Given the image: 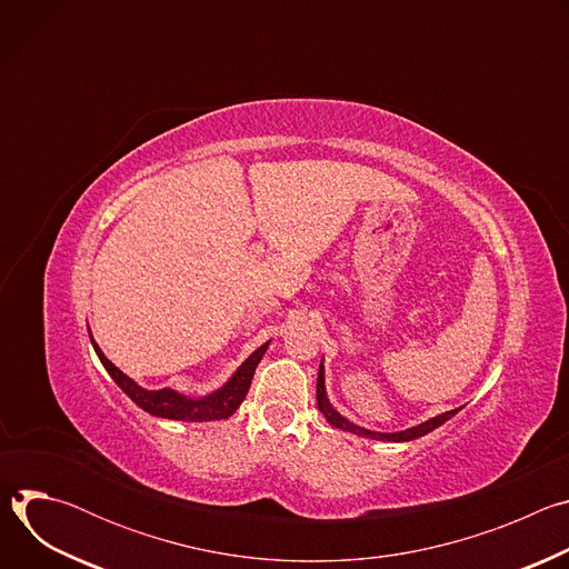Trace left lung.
Wrapping results in <instances>:
<instances>
[{
	"instance_id": "1",
	"label": "left lung",
	"mask_w": 569,
	"mask_h": 569,
	"mask_svg": "<svg viewBox=\"0 0 569 569\" xmlns=\"http://www.w3.org/2000/svg\"><path fill=\"white\" fill-rule=\"evenodd\" d=\"M317 408L319 412L327 417V421L340 430H347V432H353V435H362V437H369V439H380V441H412V439H419L428 432H432L435 428L443 426L448 419H452L459 410H450L446 415H439L417 428H410V430H402V432H393V435H382V432H371V430H365V428H358L353 423H349L345 417H340L333 408L331 402L327 398V389H323V367H319V376H317Z\"/></svg>"
}]
</instances>
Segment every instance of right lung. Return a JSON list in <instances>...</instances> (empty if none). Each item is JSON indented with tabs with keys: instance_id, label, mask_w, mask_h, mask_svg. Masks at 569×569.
<instances>
[{
	"instance_id": "1",
	"label": "right lung",
	"mask_w": 569,
	"mask_h": 569,
	"mask_svg": "<svg viewBox=\"0 0 569 569\" xmlns=\"http://www.w3.org/2000/svg\"><path fill=\"white\" fill-rule=\"evenodd\" d=\"M92 347H94L99 360L103 362L106 371L112 376V380L139 405L141 410H146L152 417L173 419V421H216V419L231 417L238 410V405L246 400L248 389H250L252 378H254V371H257V367H259V362H261V358H263V353L268 349V345L257 349L246 362L238 367V371L229 378V382L222 389L213 391L211 396L193 400V398L180 396L173 389L148 391V389L139 387L134 380H130L123 371H119L103 356V351L99 349V345L94 340H92Z\"/></svg>"
}]
</instances>
